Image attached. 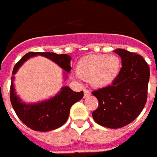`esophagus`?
<instances>
[{
	"label": "esophagus",
	"instance_id": "34e87169",
	"mask_svg": "<svg viewBox=\"0 0 157 157\" xmlns=\"http://www.w3.org/2000/svg\"><path fill=\"white\" fill-rule=\"evenodd\" d=\"M84 97H88V96H90V90H86V89H84Z\"/></svg>",
	"mask_w": 157,
	"mask_h": 157
}]
</instances>
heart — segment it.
Listing matches in <instances>:
<instances>
[{"instance_id":"obj_1","label":"heart","mask_w":157,"mask_h":157,"mask_svg":"<svg viewBox=\"0 0 157 157\" xmlns=\"http://www.w3.org/2000/svg\"><path fill=\"white\" fill-rule=\"evenodd\" d=\"M120 59L115 55L88 56L78 64V76L90 80L94 88H104L112 84L120 70Z\"/></svg>"}]
</instances>
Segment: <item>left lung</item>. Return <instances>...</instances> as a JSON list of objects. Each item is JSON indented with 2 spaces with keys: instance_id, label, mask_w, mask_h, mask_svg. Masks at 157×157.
<instances>
[{
  "instance_id": "obj_1",
  "label": "left lung",
  "mask_w": 157,
  "mask_h": 157,
  "mask_svg": "<svg viewBox=\"0 0 157 157\" xmlns=\"http://www.w3.org/2000/svg\"><path fill=\"white\" fill-rule=\"evenodd\" d=\"M122 68L109 85L92 94L98 99V108L92 113L96 123L109 128H119L132 123L142 112L147 100L150 67L134 52L116 49Z\"/></svg>"
}]
</instances>
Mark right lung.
<instances>
[{
    "label": "right lung",
    "instance_id": "obj_1",
    "mask_svg": "<svg viewBox=\"0 0 157 157\" xmlns=\"http://www.w3.org/2000/svg\"><path fill=\"white\" fill-rule=\"evenodd\" d=\"M35 56H42L56 63L65 72L64 78L67 79V73L72 67L70 65L71 56L67 54H56L54 52H29L21 58L13 67V75L27 60ZM14 76L12 77L10 100L14 111L19 119L31 129L40 132H47L56 129L63 126L68 118L71 106L80 101L84 96V92H75L69 87L64 86L58 94L52 98L37 103H26L17 95L13 84Z\"/></svg>",
    "mask_w": 157,
    "mask_h": 157
}]
</instances>
